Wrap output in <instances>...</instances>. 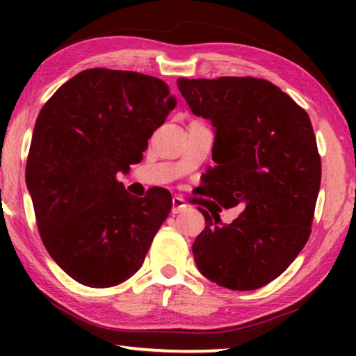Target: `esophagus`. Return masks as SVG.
Instances as JSON below:
<instances>
[{"label": "esophagus", "mask_w": 356, "mask_h": 356, "mask_svg": "<svg viewBox=\"0 0 356 356\" xmlns=\"http://www.w3.org/2000/svg\"><path fill=\"white\" fill-rule=\"evenodd\" d=\"M185 209H186V204L184 202L182 197L174 196L172 197V209H171V212L172 213H180V212H184Z\"/></svg>", "instance_id": "1"}]
</instances>
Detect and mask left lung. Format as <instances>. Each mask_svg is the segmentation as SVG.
Returning <instances> with one entry per match:
<instances>
[{"instance_id": "left-lung-1", "label": "left lung", "mask_w": 356, "mask_h": 356, "mask_svg": "<svg viewBox=\"0 0 356 356\" xmlns=\"http://www.w3.org/2000/svg\"><path fill=\"white\" fill-rule=\"evenodd\" d=\"M195 116L215 140L204 191L222 207L242 204L229 225L200 209L206 229L193 243L196 267L231 291H254L284 272L303 250L321 188V156L311 119L261 78H179Z\"/></svg>"}]
</instances>
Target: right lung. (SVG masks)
I'll list each match as a JSON object with an SVG mask.
<instances>
[{"label":"right lung","mask_w":356,"mask_h":356,"mask_svg":"<svg viewBox=\"0 0 356 356\" xmlns=\"http://www.w3.org/2000/svg\"><path fill=\"white\" fill-rule=\"evenodd\" d=\"M176 105L159 78L89 69L40 110L26 186L48 254L80 284L111 287L141 268L172 197L165 188L135 197L116 176L140 163Z\"/></svg>","instance_id":"right-lung-1"}]
</instances>
